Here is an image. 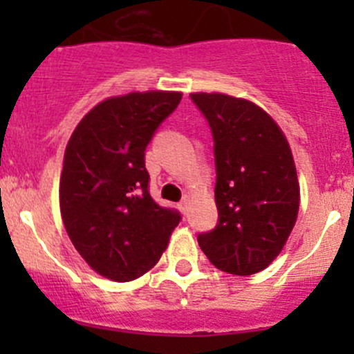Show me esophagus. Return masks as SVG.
I'll return each mask as SVG.
<instances>
[{
	"label": "esophagus",
	"instance_id": "obj_1",
	"mask_svg": "<svg viewBox=\"0 0 354 354\" xmlns=\"http://www.w3.org/2000/svg\"><path fill=\"white\" fill-rule=\"evenodd\" d=\"M190 202H192L190 195H185L183 200H181V203H180V210H181V212H183V214L188 212V207H190Z\"/></svg>",
	"mask_w": 354,
	"mask_h": 354
}]
</instances>
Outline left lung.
Masks as SVG:
<instances>
[{"label": "left lung", "mask_w": 354, "mask_h": 354, "mask_svg": "<svg viewBox=\"0 0 354 354\" xmlns=\"http://www.w3.org/2000/svg\"><path fill=\"white\" fill-rule=\"evenodd\" d=\"M209 120L216 156L219 224L198 236L212 266L252 276L286 245L299 209V183L289 142L267 111L248 99L190 94Z\"/></svg>", "instance_id": "left-lung-1"}]
</instances>
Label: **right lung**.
I'll return each instance as SVG.
<instances>
[{"label":"right lung","mask_w":354,"mask_h":354,"mask_svg":"<svg viewBox=\"0 0 354 354\" xmlns=\"http://www.w3.org/2000/svg\"><path fill=\"white\" fill-rule=\"evenodd\" d=\"M181 92H130L104 99L71 133L59 178L65 230L87 266L127 283L159 262L180 223L149 194L145 147Z\"/></svg>","instance_id":"obj_1"}]
</instances>
